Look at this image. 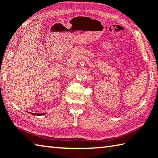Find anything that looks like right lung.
<instances>
[{
	"label": "right lung",
	"mask_w": 158,
	"mask_h": 158,
	"mask_svg": "<svg viewBox=\"0 0 158 158\" xmlns=\"http://www.w3.org/2000/svg\"><path fill=\"white\" fill-rule=\"evenodd\" d=\"M31 114H34V115H37V116H41V115H43V114H45L46 113H41V114H39V113H31Z\"/></svg>",
	"instance_id": "right-lung-1"
}]
</instances>
